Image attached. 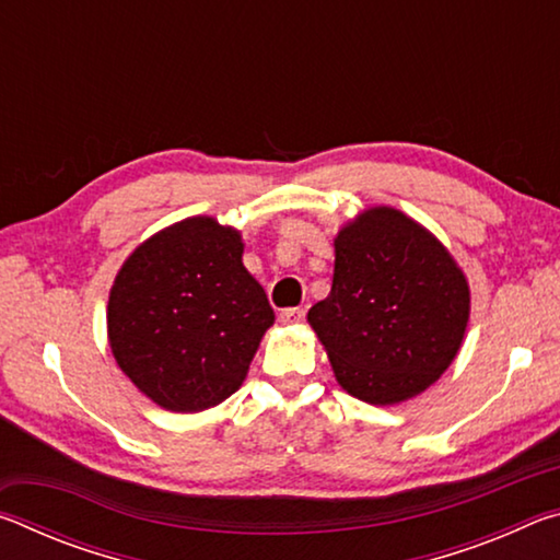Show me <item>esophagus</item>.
I'll return each instance as SVG.
<instances>
[{
    "mask_svg": "<svg viewBox=\"0 0 560 560\" xmlns=\"http://www.w3.org/2000/svg\"><path fill=\"white\" fill-rule=\"evenodd\" d=\"M303 316H306V311H303V308H287V311H281V324L283 326H299Z\"/></svg>",
    "mask_w": 560,
    "mask_h": 560,
    "instance_id": "1",
    "label": "esophagus"
}]
</instances>
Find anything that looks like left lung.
<instances>
[{"mask_svg": "<svg viewBox=\"0 0 560 560\" xmlns=\"http://www.w3.org/2000/svg\"><path fill=\"white\" fill-rule=\"evenodd\" d=\"M330 293L308 326L338 385L368 405L428 390L457 358L471 293L457 259L428 226L387 205L340 226Z\"/></svg>", "mask_w": 560, "mask_h": 560, "instance_id": "obj_1", "label": "left lung"}]
</instances>
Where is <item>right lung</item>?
<instances>
[{"label":"right lung","instance_id":"obj_1","mask_svg":"<svg viewBox=\"0 0 560 560\" xmlns=\"http://www.w3.org/2000/svg\"><path fill=\"white\" fill-rule=\"evenodd\" d=\"M242 232L197 214L140 242L110 287V353L170 412H202L240 390L273 311L246 271Z\"/></svg>","mask_w":560,"mask_h":560}]
</instances>
